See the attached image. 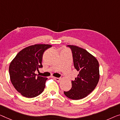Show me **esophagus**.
<instances>
[{"mask_svg":"<svg viewBox=\"0 0 120 120\" xmlns=\"http://www.w3.org/2000/svg\"><path fill=\"white\" fill-rule=\"evenodd\" d=\"M53 79H54V80H55L56 81H58V82H60V81L61 80V79L60 78H58L53 77Z\"/></svg>","mask_w":120,"mask_h":120,"instance_id":"obj_1","label":"esophagus"}]
</instances>
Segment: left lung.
<instances>
[{
  "label": "left lung",
  "instance_id": "left-lung-1",
  "mask_svg": "<svg viewBox=\"0 0 120 120\" xmlns=\"http://www.w3.org/2000/svg\"><path fill=\"white\" fill-rule=\"evenodd\" d=\"M68 46L72 52L74 67L79 73L71 81V90L64 94L71 99L80 100L88 95L97 86L100 79L99 64L86 49L76 46Z\"/></svg>",
  "mask_w": 120,
  "mask_h": 120
}]
</instances>
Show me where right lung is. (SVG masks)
I'll return each mask as SVG.
<instances>
[{
  "label": "right lung",
  "mask_w": 120,
  "mask_h": 120,
  "mask_svg": "<svg viewBox=\"0 0 120 120\" xmlns=\"http://www.w3.org/2000/svg\"><path fill=\"white\" fill-rule=\"evenodd\" d=\"M52 45L35 44L28 46L18 53L9 66L12 85L18 92L27 98L36 97L45 87L47 78L38 76L36 70L42 67V55Z\"/></svg>",
  "instance_id": "add662e5"
}]
</instances>
